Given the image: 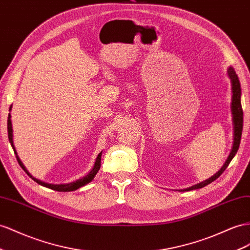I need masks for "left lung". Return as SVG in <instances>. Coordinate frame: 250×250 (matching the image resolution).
I'll list each match as a JSON object with an SVG mask.
<instances>
[{
	"label": "left lung",
	"instance_id": "obj_1",
	"mask_svg": "<svg viewBox=\"0 0 250 250\" xmlns=\"http://www.w3.org/2000/svg\"><path fill=\"white\" fill-rule=\"evenodd\" d=\"M228 77L230 79L231 82V92H232V97H231V114H232V124H233V143H232V148L231 151L229 153V156L227 160L225 161L224 165L221 167V169L213 174L211 178H209L203 182H201L199 184H195L191 187H188L186 189H181L180 191H189L193 189H199V188L204 187L208 184H210L211 182H213L215 179H218L220 175L224 172V170L227 168V166L230 163V161L233 159V157L237 153L239 146H240V142H241V137H242V130H243V109H242V105H241V85H240V81L239 78L235 73L234 69L232 67H229L228 70Z\"/></svg>",
	"mask_w": 250,
	"mask_h": 250
}]
</instances>
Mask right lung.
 Masks as SVG:
<instances>
[{
	"label": "right lung",
	"instance_id": "right-lung-1",
	"mask_svg": "<svg viewBox=\"0 0 250 250\" xmlns=\"http://www.w3.org/2000/svg\"><path fill=\"white\" fill-rule=\"evenodd\" d=\"M11 107H12V105L10 106L9 111L11 110ZM10 118H11V116H10V113H9V114H8V120H7V129H8V139H9V142H10L11 146H12V149H13V151H15V154H16V157H17V160H18V162H19L20 166H21V167L23 168V170H24L27 174H28L29 177H30L33 181H36L38 184L42 185V186H44V187H47V188H50V189L57 190V191H73V190L79 189L80 187H82V186H84V185H86V184L90 183V182L93 180V178L96 177V174H97V172L100 170V167H101V157H102V151H101V152L98 154L97 160H96V162H94V165H93V167H92V169L88 172V174H86L85 177L81 178V179H79V180H77V181H75V182H71V183H68V184H49V183H45V182H43V181H40V180L36 179L35 177H32V175L28 172V170L26 169V167H25L24 164L22 163V161L20 160V158H19V156H18V153H17V150H16V147H15V145H13L12 125H11V120H10Z\"/></svg>",
	"mask_w": 250,
	"mask_h": 250
}]
</instances>
